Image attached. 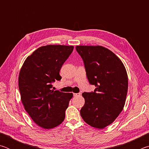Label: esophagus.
<instances>
[{
  "instance_id": "1",
  "label": "esophagus",
  "mask_w": 149,
  "mask_h": 149,
  "mask_svg": "<svg viewBox=\"0 0 149 149\" xmlns=\"http://www.w3.org/2000/svg\"><path fill=\"white\" fill-rule=\"evenodd\" d=\"M81 93H74V97H77V96H80Z\"/></svg>"
}]
</instances>
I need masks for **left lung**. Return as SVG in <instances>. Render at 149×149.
Here are the masks:
<instances>
[{
    "mask_svg": "<svg viewBox=\"0 0 149 149\" xmlns=\"http://www.w3.org/2000/svg\"><path fill=\"white\" fill-rule=\"evenodd\" d=\"M82 58L87 79L94 92H84L81 116L87 124L103 129L111 124L124 107L128 77L121 60L102 46H76Z\"/></svg>",
    "mask_w": 149,
    "mask_h": 149,
    "instance_id": "1",
    "label": "left lung"
}]
</instances>
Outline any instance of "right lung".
<instances>
[{
	"mask_svg": "<svg viewBox=\"0 0 149 149\" xmlns=\"http://www.w3.org/2000/svg\"><path fill=\"white\" fill-rule=\"evenodd\" d=\"M74 46L46 45L25 60L18 77L21 100L34 122L44 129L62 123L72 93L54 91L52 83L62 79L59 73Z\"/></svg>",
	"mask_w": 149,
	"mask_h": 149,
	"instance_id": "obj_1",
	"label": "right lung"
}]
</instances>
